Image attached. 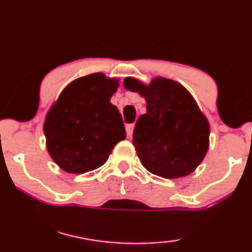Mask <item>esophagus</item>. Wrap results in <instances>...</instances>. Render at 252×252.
Instances as JSON below:
<instances>
[{
    "label": "esophagus",
    "instance_id": "34e87169",
    "mask_svg": "<svg viewBox=\"0 0 252 252\" xmlns=\"http://www.w3.org/2000/svg\"><path fill=\"white\" fill-rule=\"evenodd\" d=\"M133 130H134V124H128V125H126V133L128 138H132Z\"/></svg>",
    "mask_w": 252,
    "mask_h": 252
}]
</instances>
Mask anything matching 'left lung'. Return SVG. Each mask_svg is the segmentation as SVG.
<instances>
[{"instance_id":"obj_1","label":"left lung","mask_w":252,"mask_h":252,"mask_svg":"<svg viewBox=\"0 0 252 252\" xmlns=\"http://www.w3.org/2000/svg\"><path fill=\"white\" fill-rule=\"evenodd\" d=\"M124 88L146 99L133 132L142 165L163 178L192 174L210 147V123L189 90L174 80L158 76L146 84L126 77Z\"/></svg>"}]
</instances>
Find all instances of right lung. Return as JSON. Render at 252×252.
I'll return each instance as SVG.
<instances>
[{
	"instance_id": "right-lung-1",
	"label": "right lung",
	"mask_w": 252,
	"mask_h": 252,
	"mask_svg": "<svg viewBox=\"0 0 252 252\" xmlns=\"http://www.w3.org/2000/svg\"><path fill=\"white\" fill-rule=\"evenodd\" d=\"M119 78L94 73L76 78L52 104L44 122L52 159L69 174L102 166L119 141L126 139L122 114L110 99Z\"/></svg>"
}]
</instances>
